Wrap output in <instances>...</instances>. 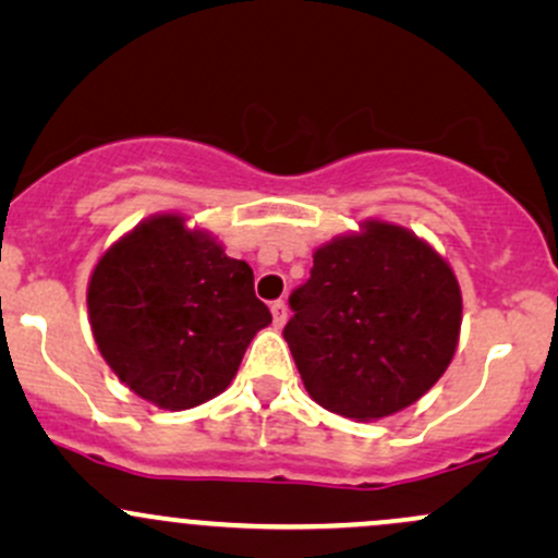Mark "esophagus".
Wrapping results in <instances>:
<instances>
[{"label": "esophagus", "mask_w": 558, "mask_h": 558, "mask_svg": "<svg viewBox=\"0 0 558 558\" xmlns=\"http://www.w3.org/2000/svg\"><path fill=\"white\" fill-rule=\"evenodd\" d=\"M272 319H275V325H278V328H283V325H286V319H288V306H286L283 299L275 301V304H272Z\"/></svg>", "instance_id": "34e87169"}]
</instances>
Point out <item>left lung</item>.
<instances>
[{
	"mask_svg": "<svg viewBox=\"0 0 558 558\" xmlns=\"http://www.w3.org/2000/svg\"><path fill=\"white\" fill-rule=\"evenodd\" d=\"M312 257L283 330L306 393L356 422L412 407L457 354L462 288L451 265L386 220H364Z\"/></svg>",
	"mask_w": 558,
	"mask_h": 558,
	"instance_id": "1",
	"label": "left lung"
}]
</instances>
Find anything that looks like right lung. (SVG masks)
<instances>
[{
    "mask_svg": "<svg viewBox=\"0 0 558 558\" xmlns=\"http://www.w3.org/2000/svg\"><path fill=\"white\" fill-rule=\"evenodd\" d=\"M86 304L120 383L170 412L220 396L272 323L252 267L178 213L146 217L114 241L88 278Z\"/></svg>",
    "mask_w": 558,
    "mask_h": 558,
    "instance_id": "add662e5",
    "label": "right lung"
}]
</instances>
